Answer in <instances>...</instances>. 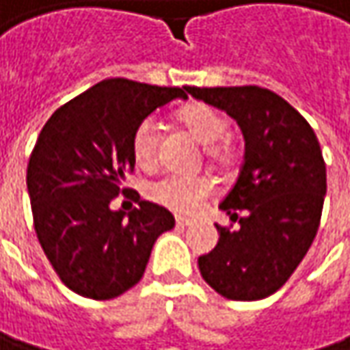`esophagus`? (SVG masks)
Here are the masks:
<instances>
[{
  "label": "esophagus",
  "instance_id": "esophagus-1",
  "mask_svg": "<svg viewBox=\"0 0 350 350\" xmlns=\"http://www.w3.org/2000/svg\"><path fill=\"white\" fill-rule=\"evenodd\" d=\"M175 223H177V227H187V225H191L193 221L187 219V217H175Z\"/></svg>",
  "mask_w": 350,
  "mask_h": 350
}]
</instances>
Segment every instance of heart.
I'll use <instances>...</instances> for the list:
<instances>
[{"label":"heart","instance_id":"obj_1","mask_svg":"<svg viewBox=\"0 0 350 350\" xmlns=\"http://www.w3.org/2000/svg\"><path fill=\"white\" fill-rule=\"evenodd\" d=\"M177 123L187 131L191 137L207 145L205 153L213 165H229L235 159L233 147L223 141L229 131V121L215 107L193 101L183 105L175 113ZM131 151L139 167L151 169L157 163L159 155V131L153 119H143L135 127L131 137ZM211 193V183L205 177H181V175H165L153 181L147 195L153 203L179 215L193 213L203 199Z\"/></svg>","mask_w":350,"mask_h":350}]
</instances>
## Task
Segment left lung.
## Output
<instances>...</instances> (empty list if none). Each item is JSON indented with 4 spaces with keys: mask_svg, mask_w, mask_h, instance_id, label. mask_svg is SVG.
Instances as JSON below:
<instances>
[{
    "mask_svg": "<svg viewBox=\"0 0 350 350\" xmlns=\"http://www.w3.org/2000/svg\"><path fill=\"white\" fill-rule=\"evenodd\" d=\"M237 119L245 161L219 209L239 229L215 225L219 243L199 257L203 279L231 301H259L283 287L317 235L327 193L319 139L283 97L257 85L187 88Z\"/></svg>",
    "mask_w": 350,
    "mask_h": 350,
    "instance_id": "left-lung-1",
    "label": "left lung"
}]
</instances>
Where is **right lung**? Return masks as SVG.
<instances>
[{
	"label": "right lung",
	"mask_w": 350,
	"mask_h": 350,
	"mask_svg": "<svg viewBox=\"0 0 350 350\" xmlns=\"http://www.w3.org/2000/svg\"><path fill=\"white\" fill-rule=\"evenodd\" d=\"M187 88L103 79L47 119L27 165V191L39 245L65 287L109 301L137 285L157 237L175 219L139 201L124 219L109 203L135 169L131 137L139 123ZM125 195V194H124ZM126 196V195H125ZM137 196V191L131 195Z\"/></svg>",
	"instance_id": "add662e5"
}]
</instances>
